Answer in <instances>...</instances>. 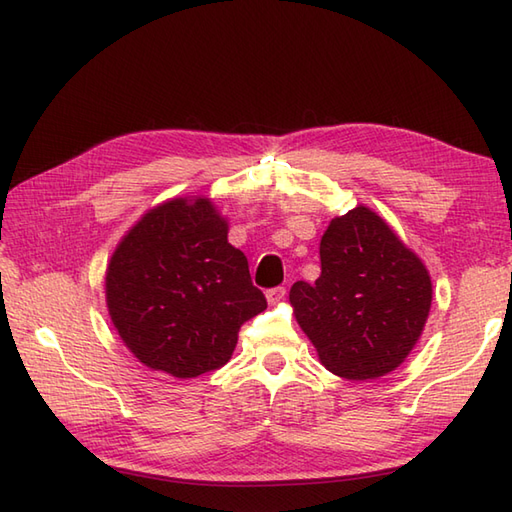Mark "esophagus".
Returning a JSON list of instances; mask_svg holds the SVG:
<instances>
[{
  "instance_id": "obj_1",
  "label": "esophagus",
  "mask_w": 512,
  "mask_h": 512,
  "mask_svg": "<svg viewBox=\"0 0 512 512\" xmlns=\"http://www.w3.org/2000/svg\"><path fill=\"white\" fill-rule=\"evenodd\" d=\"M284 295H286L284 286H276V289H269V291H267V302H269L271 306H276V304L282 302Z\"/></svg>"
}]
</instances>
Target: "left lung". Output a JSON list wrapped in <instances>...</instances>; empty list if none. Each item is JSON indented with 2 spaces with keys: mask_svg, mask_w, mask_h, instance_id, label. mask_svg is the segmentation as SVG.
<instances>
[{
  "mask_svg": "<svg viewBox=\"0 0 512 512\" xmlns=\"http://www.w3.org/2000/svg\"><path fill=\"white\" fill-rule=\"evenodd\" d=\"M319 254L321 276L295 282L289 302L321 365L347 380L395 371L426 328L428 267L365 204L330 221Z\"/></svg>",
  "mask_w": 512,
  "mask_h": 512,
  "instance_id": "left-lung-1",
  "label": "left lung"
}]
</instances>
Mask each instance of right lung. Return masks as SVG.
Returning <instances> with one entry per match:
<instances>
[{
    "instance_id": "obj_1",
    "label": "right lung",
    "mask_w": 512,
    "mask_h": 512,
    "mask_svg": "<svg viewBox=\"0 0 512 512\" xmlns=\"http://www.w3.org/2000/svg\"><path fill=\"white\" fill-rule=\"evenodd\" d=\"M228 217L206 195L171 197L121 236L106 267V306L141 365L178 380L226 365L239 328L267 308Z\"/></svg>"
}]
</instances>
